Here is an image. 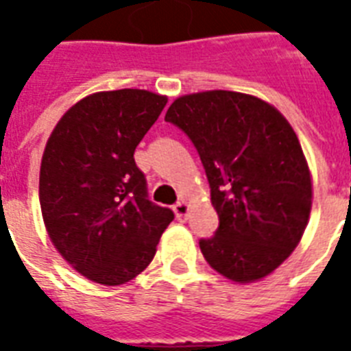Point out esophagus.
Masks as SVG:
<instances>
[{
    "mask_svg": "<svg viewBox=\"0 0 351 351\" xmlns=\"http://www.w3.org/2000/svg\"><path fill=\"white\" fill-rule=\"evenodd\" d=\"M173 211H175L176 219L186 220L187 213H189V206H187L186 202H176L175 206H173Z\"/></svg>",
    "mask_w": 351,
    "mask_h": 351,
    "instance_id": "esophagus-1",
    "label": "esophagus"
}]
</instances>
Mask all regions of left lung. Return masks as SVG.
<instances>
[{
	"label": "left lung",
	"mask_w": 351,
	"mask_h": 351,
	"mask_svg": "<svg viewBox=\"0 0 351 351\" xmlns=\"http://www.w3.org/2000/svg\"><path fill=\"white\" fill-rule=\"evenodd\" d=\"M165 121L186 132L202 160L220 224L200 250L233 282L282 264L302 239L311 176L299 138L273 106L233 90L176 98Z\"/></svg>",
	"instance_id": "8db88e82"
}]
</instances>
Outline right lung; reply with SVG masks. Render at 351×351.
<instances>
[{
    "label": "right lung",
    "mask_w": 351,
    "mask_h": 351,
    "mask_svg": "<svg viewBox=\"0 0 351 351\" xmlns=\"http://www.w3.org/2000/svg\"><path fill=\"white\" fill-rule=\"evenodd\" d=\"M165 96L142 89L95 93L74 104L47 140L40 206L60 255L93 282H129L153 261L173 211L147 198L134 149Z\"/></svg>",
    "instance_id": "1"
}]
</instances>
